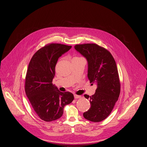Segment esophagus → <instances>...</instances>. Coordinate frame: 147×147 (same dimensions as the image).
<instances>
[{"label": "esophagus", "instance_id": "1", "mask_svg": "<svg viewBox=\"0 0 147 147\" xmlns=\"http://www.w3.org/2000/svg\"><path fill=\"white\" fill-rule=\"evenodd\" d=\"M74 98H80L81 96L80 95H74Z\"/></svg>", "mask_w": 147, "mask_h": 147}]
</instances>
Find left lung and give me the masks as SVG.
<instances>
[{
	"instance_id": "8db88e82",
	"label": "left lung",
	"mask_w": 147,
	"mask_h": 147,
	"mask_svg": "<svg viewBox=\"0 0 147 147\" xmlns=\"http://www.w3.org/2000/svg\"><path fill=\"white\" fill-rule=\"evenodd\" d=\"M74 49L87 60L90 83L98 85L93 95H84L90 98L91 108L83 117L92 122H100L111 114L119 96L120 82L115 61L108 51L96 44L77 45Z\"/></svg>"
}]
</instances>
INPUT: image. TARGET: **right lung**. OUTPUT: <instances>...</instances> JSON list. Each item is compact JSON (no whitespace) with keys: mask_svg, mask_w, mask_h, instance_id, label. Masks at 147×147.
<instances>
[{"mask_svg":"<svg viewBox=\"0 0 147 147\" xmlns=\"http://www.w3.org/2000/svg\"><path fill=\"white\" fill-rule=\"evenodd\" d=\"M71 48L61 44L46 45L33 55L29 63L25 92L36 114L45 121L60 118L64 107L74 100L71 93L60 92L52 83L58 59Z\"/></svg>","mask_w":147,"mask_h":147,"instance_id":"right-lung-1","label":"right lung"}]
</instances>
